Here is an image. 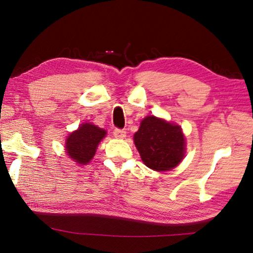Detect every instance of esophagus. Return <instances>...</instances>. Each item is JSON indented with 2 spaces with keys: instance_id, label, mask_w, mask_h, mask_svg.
I'll return each mask as SVG.
<instances>
[{
  "instance_id": "34e87169",
  "label": "esophagus",
  "mask_w": 253,
  "mask_h": 253,
  "mask_svg": "<svg viewBox=\"0 0 253 253\" xmlns=\"http://www.w3.org/2000/svg\"><path fill=\"white\" fill-rule=\"evenodd\" d=\"M113 134L116 138H124V137H126V131L124 129H118V128H116V129L113 131Z\"/></svg>"
}]
</instances>
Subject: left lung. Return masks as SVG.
<instances>
[{
	"label": "left lung",
	"instance_id": "left-lung-1",
	"mask_svg": "<svg viewBox=\"0 0 253 253\" xmlns=\"http://www.w3.org/2000/svg\"><path fill=\"white\" fill-rule=\"evenodd\" d=\"M134 143L144 164L157 172L176 168L185 154L182 128L155 116L143 119Z\"/></svg>",
	"mask_w": 253,
	"mask_h": 253
}]
</instances>
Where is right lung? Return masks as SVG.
<instances>
[{
  "label": "right lung",
  "mask_w": 253,
  "mask_h": 253,
  "mask_svg": "<svg viewBox=\"0 0 253 253\" xmlns=\"http://www.w3.org/2000/svg\"><path fill=\"white\" fill-rule=\"evenodd\" d=\"M106 130L92 125L81 124L78 129L70 132L66 139V153L78 165H87L95 156L97 147L106 136Z\"/></svg>",
  "instance_id": "1"
}]
</instances>
